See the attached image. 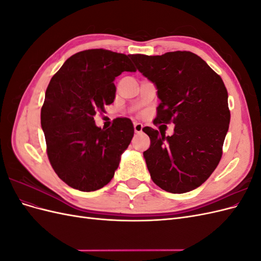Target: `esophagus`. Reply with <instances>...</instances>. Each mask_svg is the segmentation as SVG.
<instances>
[{"label": "esophagus", "instance_id": "esophagus-1", "mask_svg": "<svg viewBox=\"0 0 261 261\" xmlns=\"http://www.w3.org/2000/svg\"><path fill=\"white\" fill-rule=\"evenodd\" d=\"M143 128H144V126L141 125L140 123H135V124H134V130H135L136 134H140L141 132H143Z\"/></svg>", "mask_w": 261, "mask_h": 261}]
</instances>
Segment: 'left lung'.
Segmentation results:
<instances>
[{
	"label": "left lung",
	"instance_id": "1",
	"mask_svg": "<svg viewBox=\"0 0 261 261\" xmlns=\"http://www.w3.org/2000/svg\"><path fill=\"white\" fill-rule=\"evenodd\" d=\"M130 59L158 89L160 105L153 123L175 124L172 136L143 129L150 138L144 152L150 176L165 192H191L208 179L222 156L231 118L222 78L189 51Z\"/></svg>",
	"mask_w": 261,
	"mask_h": 261
}]
</instances>
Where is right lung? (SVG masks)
<instances>
[{
	"instance_id": "1",
	"label": "right lung",
	"mask_w": 261,
	"mask_h": 261,
	"mask_svg": "<svg viewBox=\"0 0 261 261\" xmlns=\"http://www.w3.org/2000/svg\"><path fill=\"white\" fill-rule=\"evenodd\" d=\"M129 55L103 49L78 52L50 81L41 108V127L53 170L68 186L93 192L114 176L134 136L129 118L107 129L93 116L115 98V77L136 72Z\"/></svg>"
}]
</instances>
